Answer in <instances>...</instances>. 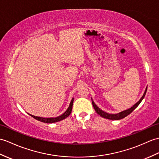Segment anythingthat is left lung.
<instances>
[{"instance_id":"left-lung-1","label":"left lung","mask_w":159,"mask_h":159,"mask_svg":"<svg viewBox=\"0 0 159 159\" xmlns=\"http://www.w3.org/2000/svg\"><path fill=\"white\" fill-rule=\"evenodd\" d=\"M146 91H147V87L146 88V90L144 91V93H143L142 97L140 98L139 100L137 103H136V104H135L134 106H133L131 108H129L126 110H123V111H122V112H120L119 113H117V114H109V113H107L104 111H103L102 109L99 108V107L95 104L93 100L91 98L92 104H93V108L95 110V112H96L99 114V115H100L102 117L105 118V119H110V120H120V119H123V118H125V116H128L129 114L131 113L136 108H137L138 105L143 100V99L144 98L145 95L146 93Z\"/></svg>"}]
</instances>
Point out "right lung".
I'll return each instance as SVG.
<instances>
[{
  "mask_svg": "<svg viewBox=\"0 0 159 159\" xmlns=\"http://www.w3.org/2000/svg\"><path fill=\"white\" fill-rule=\"evenodd\" d=\"M73 102H74V98L72 99V100L70 103L69 107L68 109L66 110V111L63 113L61 115L57 116V117H52V118H43V117H39V116H35L34 115H32V114H30L32 117L34 118V119L38 120L39 121H41L43 123H56V122L60 121L65 119L66 118H67L70 114L72 112V105H73Z\"/></svg>",
  "mask_w": 159,
  "mask_h": 159,
  "instance_id": "add662e5",
  "label": "right lung"
}]
</instances>
